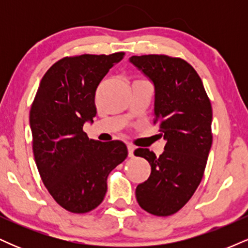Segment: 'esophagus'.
Returning a JSON list of instances; mask_svg holds the SVG:
<instances>
[{
  "mask_svg": "<svg viewBox=\"0 0 248 248\" xmlns=\"http://www.w3.org/2000/svg\"><path fill=\"white\" fill-rule=\"evenodd\" d=\"M127 148H128V156H129V157H134V150H135V148H134V146H132V144H128Z\"/></svg>",
  "mask_w": 248,
  "mask_h": 248,
  "instance_id": "34e87169",
  "label": "esophagus"
}]
</instances>
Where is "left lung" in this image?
Listing matches in <instances>:
<instances>
[{
	"mask_svg": "<svg viewBox=\"0 0 248 248\" xmlns=\"http://www.w3.org/2000/svg\"><path fill=\"white\" fill-rule=\"evenodd\" d=\"M129 62L153 81L154 124L166 141L158 157L149 149L135 150L152 167L149 178L136 187V201L144 211L167 217L186 205L203 178L212 144L211 102L201 77L184 59L144 55Z\"/></svg>",
	"mask_w": 248,
	"mask_h": 248,
	"instance_id": "1",
	"label": "left lung"
}]
</instances>
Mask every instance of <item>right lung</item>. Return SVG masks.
<instances>
[{
	"label": "right lung",
	"mask_w": 248,
	"mask_h": 248,
	"mask_svg": "<svg viewBox=\"0 0 248 248\" xmlns=\"http://www.w3.org/2000/svg\"><path fill=\"white\" fill-rule=\"evenodd\" d=\"M124 56L62 58L42 78L31 105L37 169L50 195L70 212L86 213L100 205L108 175L128 155L124 142H99L82 130L96 114V87Z\"/></svg>",
	"instance_id": "obj_1"
}]
</instances>
